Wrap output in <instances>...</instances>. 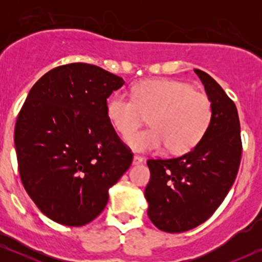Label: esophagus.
Wrapping results in <instances>:
<instances>
[{
    "mask_svg": "<svg viewBox=\"0 0 262 262\" xmlns=\"http://www.w3.org/2000/svg\"><path fill=\"white\" fill-rule=\"evenodd\" d=\"M143 162H144V159H143V157L138 156V155L134 156V161H132V163L136 164V166H137V164H142Z\"/></svg>",
    "mask_w": 262,
    "mask_h": 262,
    "instance_id": "obj_1",
    "label": "esophagus"
}]
</instances>
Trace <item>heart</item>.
Instances as JSON below:
<instances>
[{
  "label": "heart",
  "mask_w": 262,
  "mask_h": 262,
  "mask_svg": "<svg viewBox=\"0 0 262 262\" xmlns=\"http://www.w3.org/2000/svg\"><path fill=\"white\" fill-rule=\"evenodd\" d=\"M107 118L121 137L126 138L149 117L151 128L127 138L139 152H186L204 138L212 121V103L191 84L174 80L143 82L132 98L116 93L106 105Z\"/></svg>",
  "instance_id": "obj_1"
}]
</instances>
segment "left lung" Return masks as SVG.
<instances>
[{
  "instance_id": "obj_1",
  "label": "left lung",
  "mask_w": 262,
  "mask_h": 262,
  "mask_svg": "<svg viewBox=\"0 0 262 262\" xmlns=\"http://www.w3.org/2000/svg\"><path fill=\"white\" fill-rule=\"evenodd\" d=\"M194 71L212 103L209 130L191 151L146 162L148 216L156 228L173 234L191 230L212 216L234 184L242 155L234 101L209 74Z\"/></svg>"
}]
</instances>
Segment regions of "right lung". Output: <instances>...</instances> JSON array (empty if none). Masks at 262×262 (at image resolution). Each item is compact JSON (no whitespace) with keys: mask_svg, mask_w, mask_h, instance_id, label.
I'll use <instances>...</instances> for the list:
<instances>
[{"mask_svg":"<svg viewBox=\"0 0 262 262\" xmlns=\"http://www.w3.org/2000/svg\"><path fill=\"white\" fill-rule=\"evenodd\" d=\"M125 83L88 63L57 67L28 93L15 124L25 189L50 220L82 227L99 216L108 189L130 168L131 149L107 118V98Z\"/></svg>","mask_w":262,"mask_h":262,"instance_id":"right-lung-1","label":"right lung"}]
</instances>
